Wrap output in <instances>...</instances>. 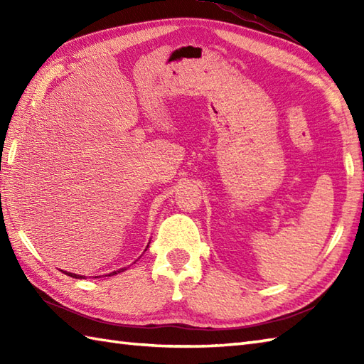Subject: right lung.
Instances as JSON below:
<instances>
[{
	"label": "right lung",
	"instance_id": "add662e5",
	"mask_svg": "<svg viewBox=\"0 0 364 364\" xmlns=\"http://www.w3.org/2000/svg\"><path fill=\"white\" fill-rule=\"evenodd\" d=\"M123 270H127V269H119V270H115V272H112V274H109V275H115V274H120V272H123ZM64 274H67L68 277H73V278H84L82 275H76V274H72V272H64Z\"/></svg>",
	"mask_w": 364,
	"mask_h": 364
}]
</instances>
